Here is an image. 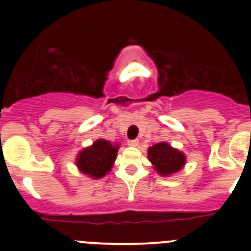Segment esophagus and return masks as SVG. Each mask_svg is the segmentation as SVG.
I'll return each mask as SVG.
<instances>
[{"mask_svg":"<svg viewBox=\"0 0 251 251\" xmlns=\"http://www.w3.org/2000/svg\"><path fill=\"white\" fill-rule=\"evenodd\" d=\"M127 143H128V146H131V147H138L140 142H138V140H128Z\"/></svg>","mask_w":251,"mask_h":251,"instance_id":"obj_1","label":"esophagus"}]
</instances>
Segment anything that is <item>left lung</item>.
Wrapping results in <instances>:
<instances>
[{"mask_svg": "<svg viewBox=\"0 0 251 251\" xmlns=\"http://www.w3.org/2000/svg\"><path fill=\"white\" fill-rule=\"evenodd\" d=\"M148 159L154 170L161 176L178 173L186 164V156L178 149L173 148L166 142H160L148 148Z\"/></svg>", "mask_w": 251, "mask_h": 251, "instance_id": "left-lung-1", "label": "left lung"}]
</instances>
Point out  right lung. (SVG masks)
I'll return each mask as SVG.
<instances>
[{
    "instance_id": "right-lung-1",
    "label": "right lung",
    "mask_w": 251,
    "mask_h": 251,
    "mask_svg": "<svg viewBox=\"0 0 251 251\" xmlns=\"http://www.w3.org/2000/svg\"><path fill=\"white\" fill-rule=\"evenodd\" d=\"M119 151L118 144L109 141L97 140L92 146L82 149L76 158V166L80 173L92 178H102L113 168Z\"/></svg>"
}]
</instances>
